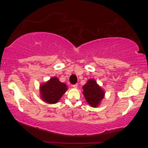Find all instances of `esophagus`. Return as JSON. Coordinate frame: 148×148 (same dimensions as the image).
<instances>
[{
    "mask_svg": "<svg viewBox=\"0 0 148 148\" xmlns=\"http://www.w3.org/2000/svg\"><path fill=\"white\" fill-rule=\"evenodd\" d=\"M72 87H73L74 88H77V84H74V85H73V86H72Z\"/></svg>",
    "mask_w": 148,
    "mask_h": 148,
    "instance_id": "esophagus-1",
    "label": "esophagus"
}]
</instances>
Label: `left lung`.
Here are the masks:
<instances>
[{"label": "left lung", "instance_id": "obj_1", "mask_svg": "<svg viewBox=\"0 0 148 148\" xmlns=\"http://www.w3.org/2000/svg\"><path fill=\"white\" fill-rule=\"evenodd\" d=\"M82 88L84 96L87 103L91 107H98L104 97V89L93 79L87 80Z\"/></svg>", "mask_w": 148, "mask_h": 148}]
</instances>
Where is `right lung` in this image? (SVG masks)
I'll use <instances>...</instances> for the list:
<instances>
[{
  "instance_id": "1",
  "label": "right lung",
  "mask_w": 148,
  "mask_h": 148,
  "mask_svg": "<svg viewBox=\"0 0 148 148\" xmlns=\"http://www.w3.org/2000/svg\"><path fill=\"white\" fill-rule=\"evenodd\" d=\"M68 90V87L57 77H52L44 84H40V94L43 101L48 104H56Z\"/></svg>"
}]
</instances>
